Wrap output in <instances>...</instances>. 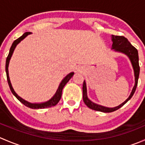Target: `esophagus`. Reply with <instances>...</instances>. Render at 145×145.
<instances>
[{
  "instance_id": "obj_1",
  "label": "esophagus",
  "mask_w": 145,
  "mask_h": 145,
  "mask_svg": "<svg viewBox=\"0 0 145 145\" xmlns=\"http://www.w3.org/2000/svg\"><path fill=\"white\" fill-rule=\"evenodd\" d=\"M77 71H81V69H77Z\"/></svg>"
}]
</instances>
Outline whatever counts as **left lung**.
<instances>
[{
  "label": "left lung",
  "instance_id": "1",
  "mask_svg": "<svg viewBox=\"0 0 145 145\" xmlns=\"http://www.w3.org/2000/svg\"><path fill=\"white\" fill-rule=\"evenodd\" d=\"M112 40L113 42L112 44V49L114 51L117 52H121V53L124 54L129 58L131 61V64H132L133 69L134 71V76H135V85H134L133 90L131 91V95L129 97L126 99L122 104H121L116 107L109 108L106 107V106H102V105H97V104L94 103L91 100H89L88 97L87 95V87H86V81H83V100L84 103L86 104V106L89 107L90 109H93V110L98 111V112H105V113H109V112H114L117 109L121 108V106H123L128 100H131V97H133V94L135 93L136 88L137 86V81H138L139 74H140V66H139V57H138V52L137 50L135 47L133 46L131 44L128 39L125 38L124 36H112Z\"/></svg>",
  "mask_w": 145,
  "mask_h": 145
}]
</instances>
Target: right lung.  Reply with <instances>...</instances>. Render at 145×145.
I'll return each mask as SVG.
<instances>
[{"mask_svg": "<svg viewBox=\"0 0 145 145\" xmlns=\"http://www.w3.org/2000/svg\"><path fill=\"white\" fill-rule=\"evenodd\" d=\"M31 32H26V33H24L22 36H20L19 39H17V40H14V41L13 42L12 44L11 48H10V49L9 54H8V56L6 59V63H5V71H6L7 79H8V85H9L10 90H11V92L12 93V94L14 95L16 97H17V100H18L19 101H20V102H21L23 105H25L26 106H27V107H29V108H31V109H44V108H49V107H51V106H55V105H56L59 102V101L60 100V99H61V97H62V90H63L64 86H65V85L68 83V81L71 79V77L74 76V72L69 73V74H67V75L64 77L63 79L62 80L61 83H59V87H58V88H57V90L55 94L52 96V98L50 99V100L48 101H47V102H41V103H31V102H28V101L24 100V99L22 98L21 97H20V96H19L18 95L15 93V91L14 90V89H13V88H12V84H11V82H10V77H9V73H8V67H9L10 60V59H11V57H12V55L13 52H14L16 46H17V45H18L19 43L22 41V40H24V39L27 37L28 35L31 34Z\"/></svg>", "mask_w": 145, "mask_h": 145, "instance_id": "right-lung-1", "label": "right lung"}]
</instances>
